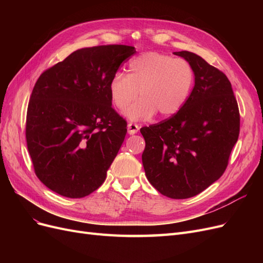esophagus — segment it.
Returning a JSON list of instances; mask_svg holds the SVG:
<instances>
[{
	"label": "esophagus",
	"instance_id": "obj_1",
	"mask_svg": "<svg viewBox=\"0 0 263 263\" xmlns=\"http://www.w3.org/2000/svg\"><path fill=\"white\" fill-rule=\"evenodd\" d=\"M127 129H128V134L129 135H134V134H136L139 130V126L137 124L129 123L128 125H127Z\"/></svg>",
	"mask_w": 263,
	"mask_h": 263
}]
</instances>
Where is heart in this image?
Masks as SVG:
<instances>
[{"label":"heart","instance_id":"heart-1","mask_svg":"<svg viewBox=\"0 0 263 263\" xmlns=\"http://www.w3.org/2000/svg\"><path fill=\"white\" fill-rule=\"evenodd\" d=\"M195 81V72L185 60L160 52H145L130 60L128 73L116 72L109 81V95L118 109L132 121L177 114L185 104Z\"/></svg>","mask_w":263,"mask_h":263}]
</instances>
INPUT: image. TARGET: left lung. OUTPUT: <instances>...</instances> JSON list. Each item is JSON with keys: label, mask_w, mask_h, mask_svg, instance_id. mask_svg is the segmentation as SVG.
Masks as SVG:
<instances>
[{"label": "left lung", "mask_w": 263, "mask_h": 263, "mask_svg": "<svg viewBox=\"0 0 263 263\" xmlns=\"http://www.w3.org/2000/svg\"><path fill=\"white\" fill-rule=\"evenodd\" d=\"M195 84L177 114L142 127L146 147L142 164L150 184L174 200L200 194L225 172L238 140L240 115L228 78L190 51Z\"/></svg>", "instance_id": "left-lung-1"}]
</instances>
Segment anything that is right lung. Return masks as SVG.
Returning a JSON list of instances; mask_svg holds the SVG:
<instances>
[{
    "label": "right lung",
    "mask_w": 263,
    "mask_h": 263,
    "mask_svg": "<svg viewBox=\"0 0 263 263\" xmlns=\"http://www.w3.org/2000/svg\"><path fill=\"white\" fill-rule=\"evenodd\" d=\"M135 52L125 45L82 48L38 78L27 107V149L37 178L53 192L81 198L105 181L127 133L108 85Z\"/></svg>",
    "instance_id": "obj_1"
}]
</instances>
